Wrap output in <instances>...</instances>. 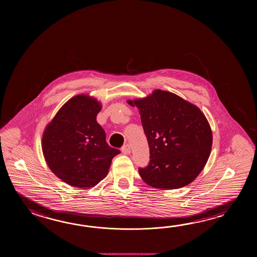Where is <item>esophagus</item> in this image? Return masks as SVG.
Returning a JSON list of instances; mask_svg holds the SVG:
<instances>
[{"instance_id":"34e87169","label":"esophagus","mask_w":257,"mask_h":257,"mask_svg":"<svg viewBox=\"0 0 257 257\" xmlns=\"http://www.w3.org/2000/svg\"><path fill=\"white\" fill-rule=\"evenodd\" d=\"M122 153L126 154V155L130 154L131 153V146L128 144H126L125 146H123V148H122Z\"/></svg>"}]
</instances>
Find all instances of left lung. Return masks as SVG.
<instances>
[{
	"mask_svg": "<svg viewBox=\"0 0 257 257\" xmlns=\"http://www.w3.org/2000/svg\"><path fill=\"white\" fill-rule=\"evenodd\" d=\"M126 103L139 110L150 147V164L139 169L142 180L164 190L178 189L195 180L208 162L213 140L202 111L160 89Z\"/></svg>",
	"mask_w": 257,
	"mask_h": 257,
	"instance_id": "1",
	"label": "left lung"
}]
</instances>
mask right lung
Returning a JSON list of instances; mask_svg holds the SVG:
<instances>
[{"label":"right lung","mask_w":257,"mask_h":257,"mask_svg":"<svg viewBox=\"0 0 257 257\" xmlns=\"http://www.w3.org/2000/svg\"><path fill=\"white\" fill-rule=\"evenodd\" d=\"M102 104L89 94H77L60 107L45 127L42 152L49 169L78 188L96 186L106 177L112 159L120 151L105 142L96 121Z\"/></svg>","instance_id":"right-lung-1"}]
</instances>
